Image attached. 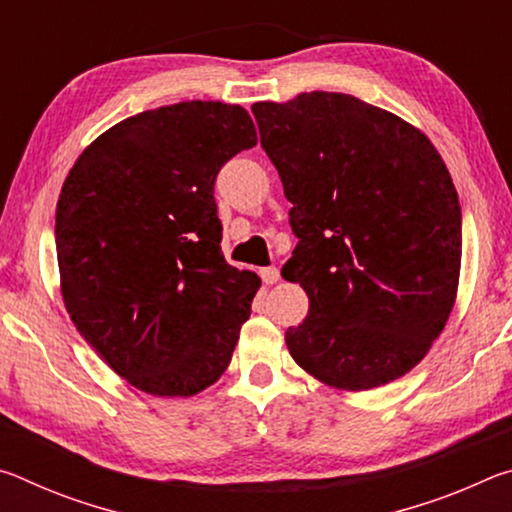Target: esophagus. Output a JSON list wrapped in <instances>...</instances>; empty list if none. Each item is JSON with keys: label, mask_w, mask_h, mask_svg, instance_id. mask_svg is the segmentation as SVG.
Returning a JSON list of instances; mask_svg holds the SVG:
<instances>
[{"label": "esophagus", "mask_w": 512, "mask_h": 512, "mask_svg": "<svg viewBox=\"0 0 512 512\" xmlns=\"http://www.w3.org/2000/svg\"><path fill=\"white\" fill-rule=\"evenodd\" d=\"M259 275H262L264 284H275L277 280H280V271H277L275 266H266V268H262V271H259Z\"/></svg>", "instance_id": "1"}]
</instances>
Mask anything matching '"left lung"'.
<instances>
[{"label": "left lung", "mask_w": 512, "mask_h": 512, "mask_svg": "<svg viewBox=\"0 0 512 512\" xmlns=\"http://www.w3.org/2000/svg\"><path fill=\"white\" fill-rule=\"evenodd\" d=\"M298 237L282 277L309 314L284 334L293 361L339 391L418 366L445 329L461 275V205L436 146L352 94L253 103Z\"/></svg>", "instance_id": "8db88e82"}]
</instances>
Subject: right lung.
Returning <instances> with one entry per match:
<instances>
[{
	"mask_svg": "<svg viewBox=\"0 0 512 512\" xmlns=\"http://www.w3.org/2000/svg\"><path fill=\"white\" fill-rule=\"evenodd\" d=\"M257 131L241 106L183 101L101 133L56 205L60 293L108 366L153 397L219 379L262 280L225 262L216 173Z\"/></svg>",
	"mask_w": 512,
	"mask_h": 512,
	"instance_id": "right-lung-1",
	"label": "right lung"
}]
</instances>
